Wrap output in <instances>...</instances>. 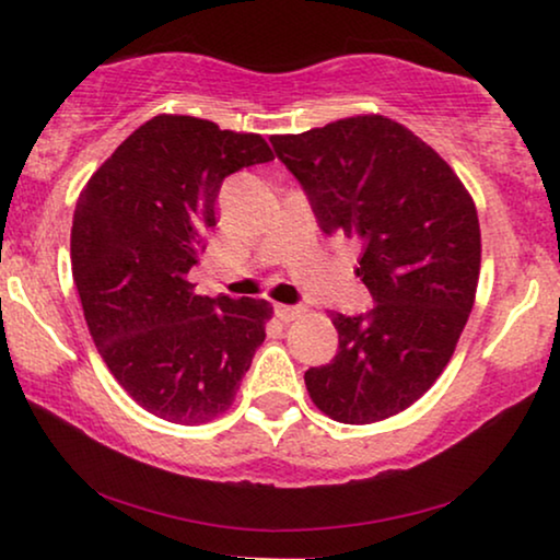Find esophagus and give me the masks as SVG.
Returning a JSON list of instances; mask_svg holds the SVG:
<instances>
[{
    "label": "esophagus",
    "instance_id": "1",
    "mask_svg": "<svg viewBox=\"0 0 560 560\" xmlns=\"http://www.w3.org/2000/svg\"><path fill=\"white\" fill-rule=\"evenodd\" d=\"M305 313V308L303 305H282V303H278L275 305V316H278L280 320H295V318H301Z\"/></svg>",
    "mask_w": 560,
    "mask_h": 560
}]
</instances>
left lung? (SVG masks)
<instances>
[{
    "mask_svg": "<svg viewBox=\"0 0 560 560\" xmlns=\"http://www.w3.org/2000/svg\"><path fill=\"white\" fill-rule=\"evenodd\" d=\"M270 142L324 234L362 244L357 278L374 301L359 316L331 313L339 351L305 372L311 400L349 425L397 416L441 377L471 313L477 206L439 152L380 114Z\"/></svg>",
    "mask_w": 560,
    "mask_h": 560,
    "instance_id": "8db88e82",
    "label": "left lung"
}]
</instances>
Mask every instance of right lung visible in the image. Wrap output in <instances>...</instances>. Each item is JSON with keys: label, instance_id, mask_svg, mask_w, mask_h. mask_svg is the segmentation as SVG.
<instances>
[{"label": "right lung", "instance_id": "1", "mask_svg": "<svg viewBox=\"0 0 560 560\" xmlns=\"http://www.w3.org/2000/svg\"><path fill=\"white\" fill-rule=\"evenodd\" d=\"M270 160L259 135L160 114L81 190L71 265L83 316L114 380L152 416L209 423L234 402L265 341L270 303L196 295L188 272L217 226L226 175Z\"/></svg>", "mask_w": 560, "mask_h": 560}]
</instances>
